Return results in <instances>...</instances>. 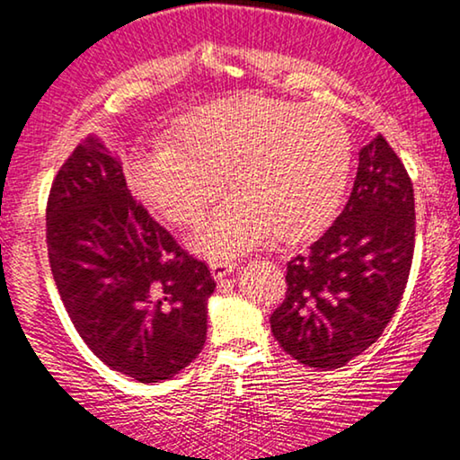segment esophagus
I'll list each match as a JSON object with an SVG mask.
<instances>
[{
    "mask_svg": "<svg viewBox=\"0 0 460 460\" xmlns=\"http://www.w3.org/2000/svg\"><path fill=\"white\" fill-rule=\"evenodd\" d=\"M235 267H237L235 262H227V261H212L210 262L212 277H215L217 281H223L225 277H227L229 273H233V270H235Z\"/></svg>",
    "mask_w": 460,
    "mask_h": 460,
    "instance_id": "1",
    "label": "esophagus"
}]
</instances>
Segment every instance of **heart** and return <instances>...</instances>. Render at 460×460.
<instances>
[{"instance_id":"obj_1","label":"heart","mask_w":460,"mask_h":460,"mask_svg":"<svg viewBox=\"0 0 460 460\" xmlns=\"http://www.w3.org/2000/svg\"><path fill=\"white\" fill-rule=\"evenodd\" d=\"M350 135L321 106L237 98L202 110L128 163L139 199L179 227H193L221 198L231 202L193 235L208 258H231L273 235H316L338 215L350 174Z\"/></svg>"}]
</instances>
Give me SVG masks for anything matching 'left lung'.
Masks as SVG:
<instances>
[{"label":"left lung","mask_w":460,"mask_h":460,"mask_svg":"<svg viewBox=\"0 0 460 460\" xmlns=\"http://www.w3.org/2000/svg\"><path fill=\"white\" fill-rule=\"evenodd\" d=\"M415 252V193L402 160L377 135L358 154L348 204L306 254L288 262V292L270 314L283 350L340 368L375 344L402 300Z\"/></svg>","instance_id":"8db88e82"}]
</instances>
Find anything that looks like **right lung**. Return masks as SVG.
<instances>
[{"label":"right lung","mask_w":460,"mask_h":460,"mask_svg":"<svg viewBox=\"0 0 460 460\" xmlns=\"http://www.w3.org/2000/svg\"><path fill=\"white\" fill-rule=\"evenodd\" d=\"M48 256L64 308L110 368L171 379L202 352L217 283L131 196L120 160L83 139L51 183Z\"/></svg>","instance_id":"1"}]
</instances>
